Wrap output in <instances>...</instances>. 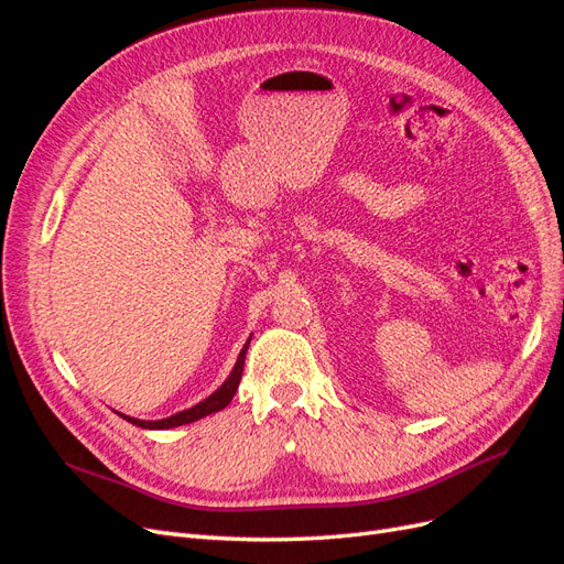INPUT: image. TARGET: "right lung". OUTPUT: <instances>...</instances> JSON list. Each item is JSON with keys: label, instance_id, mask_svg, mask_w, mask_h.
<instances>
[{"label": "right lung", "instance_id": "add662e5", "mask_svg": "<svg viewBox=\"0 0 564 564\" xmlns=\"http://www.w3.org/2000/svg\"><path fill=\"white\" fill-rule=\"evenodd\" d=\"M247 348H249V344L242 348L240 357H237V365H235V369L230 371L228 381H226L224 386H220V388L214 392V395H209L207 400H202L199 404H195V406H191V409H185V412H178V414L169 416V419H162V421H141V419H131V416H124V414H119V416H124V419H127L129 423H133V425H141V429L164 431V429H176V425L193 423V421H197V419H204V416H209V414H214V412H220V409L230 404V400L235 398V392H237V386H240L242 371H245Z\"/></svg>", "mask_w": 564, "mask_h": 564}]
</instances>
